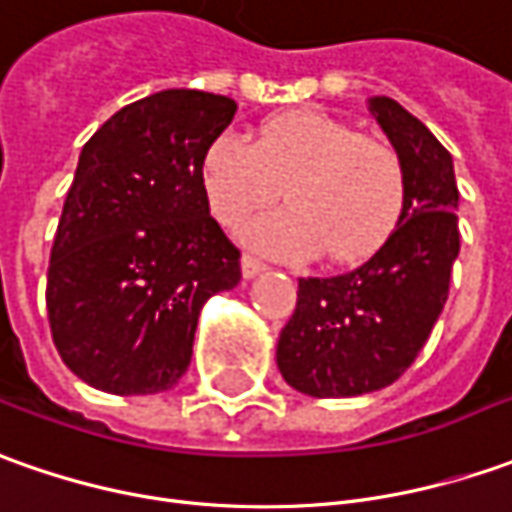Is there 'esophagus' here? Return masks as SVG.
<instances>
[{
    "instance_id": "1",
    "label": "esophagus",
    "mask_w": 512,
    "mask_h": 512,
    "mask_svg": "<svg viewBox=\"0 0 512 512\" xmlns=\"http://www.w3.org/2000/svg\"><path fill=\"white\" fill-rule=\"evenodd\" d=\"M264 262L262 259H256V256H250V253H242V276L245 279H253L256 273H262Z\"/></svg>"
}]
</instances>
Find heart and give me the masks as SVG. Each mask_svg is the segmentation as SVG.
Instances as JSON below:
<instances>
[{
	"label": "heart",
	"instance_id": "b5f03b06",
	"mask_svg": "<svg viewBox=\"0 0 512 512\" xmlns=\"http://www.w3.org/2000/svg\"><path fill=\"white\" fill-rule=\"evenodd\" d=\"M202 183L214 216L231 231L279 202L287 187L290 211L256 222L248 239L284 256L321 250L332 264L375 256L397 231L408 194L392 143L318 109L264 120L253 143L216 137L202 160Z\"/></svg>",
	"mask_w": 512,
	"mask_h": 512
}]
</instances>
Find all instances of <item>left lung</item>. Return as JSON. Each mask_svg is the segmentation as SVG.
I'll return each mask as SVG.
<instances>
[{
	"label": "left lung",
	"mask_w": 512,
	"mask_h": 512,
	"mask_svg": "<svg viewBox=\"0 0 512 512\" xmlns=\"http://www.w3.org/2000/svg\"><path fill=\"white\" fill-rule=\"evenodd\" d=\"M372 112L406 168V211L392 239L360 267L298 279L276 360L284 380L310 397L392 386L437 324L459 256V191L448 149L392 98H375Z\"/></svg>",
	"instance_id": "1"
}]
</instances>
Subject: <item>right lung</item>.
<instances>
[{
    "instance_id": "add662e5",
    "label": "right lung",
    "mask_w": 512,
    "mask_h": 512,
    "mask_svg": "<svg viewBox=\"0 0 512 512\" xmlns=\"http://www.w3.org/2000/svg\"><path fill=\"white\" fill-rule=\"evenodd\" d=\"M236 104L163 89L123 106L78 157L47 267V318L61 360L109 394L171 389L191 363L202 304L242 279L202 160Z\"/></svg>"
}]
</instances>
